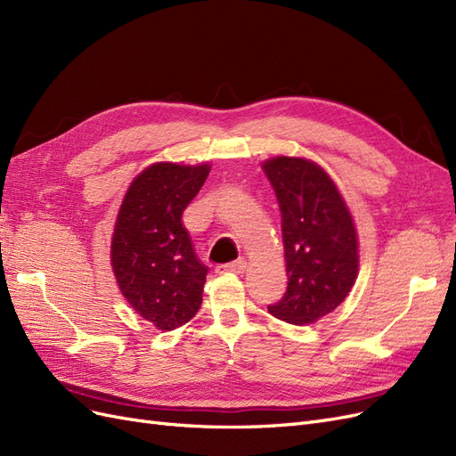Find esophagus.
Listing matches in <instances>:
<instances>
[{"label":"esophagus","mask_w":456,"mask_h":456,"mask_svg":"<svg viewBox=\"0 0 456 456\" xmlns=\"http://www.w3.org/2000/svg\"><path fill=\"white\" fill-rule=\"evenodd\" d=\"M245 268H247V262L243 260V258H240V260H233V262H230V265H223V266H218L216 268V272L218 273H224V272H228V273H243L245 272Z\"/></svg>","instance_id":"obj_1"}]
</instances>
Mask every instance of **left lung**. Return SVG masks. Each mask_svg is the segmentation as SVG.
Instances as JSON below:
<instances>
[{
  "label": "left lung",
  "instance_id": "8db88e82",
  "mask_svg": "<svg viewBox=\"0 0 456 456\" xmlns=\"http://www.w3.org/2000/svg\"><path fill=\"white\" fill-rule=\"evenodd\" d=\"M281 211L287 291L268 306L281 322L306 325L333 312L357 278L352 215L320 165L278 156L262 163Z\"/></svg>",
  "mask_w": 456,
  "mask_h": 456
}]
</instances>
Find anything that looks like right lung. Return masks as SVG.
Wrapping results in <instances>:
<instances>
[{
    "label": "right lung",
    "instance_id": "1",
    "mask_svg": "<svg viewBox=\"0 0 456 456\" xmlns=\"http://www.w3.org/2000/svg\"><path fill=\"white\" fill-rule=\"evenodd\" d=\"M211 167L161 161L131 183L119 207L112 270L121 295L161 330L188 323L201 306L207 268L194 253L183 213Z\"/></svg>",
    "mask_w": 456,
    "mask_h": 456
}]
</instances>
